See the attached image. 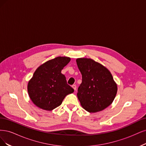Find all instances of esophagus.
<instances>
[{
	"label": "esophagus",
	"instance_id": "esophagus-1",
	"mask_svg": "<svg viewBox=\"0 0 146 146\" xmlns=\"http://www.w3.org/2000/svg\"><path fill=\"white\" fill-rule=\"evenodd\" d=\"M72 87L73 88V89H74V90H76V88H77V87H76V85H73V86H72Z\"/></svg>",
	"mask_w": 146,
	"mask_h": 146
}]
</instances>
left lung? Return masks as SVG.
I'll use <instances>...</instances> for the list:
<instances>
[{
  "label": "left lung",
  "instance_id": "1",
  "mask_svg": "<svg viewBox=\"0 0 146 146\" xmlns=\"http://www.w3.org/2000/svg\"><path fill=\"white\" fill-rule=\"evenodd\" d=\"M82 74L77 96L86 111L95 113L105 109L113 101L117 85L109 70L91 59H76Z\"/></svg>",
  "mask_w": 146,
  "mask_h": 146
}]
</instances>
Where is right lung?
I'll use <instances>...</instances> for the list:
<instances>
[{
    "mask_svg": "<svg viewBox=\"0 0 146 146\" xmlns=\"http://www.w3.org/2000/svg\"><path fill=\"white\" fill-rule=\"evenodd\" d=\"M70 61L68 57H57L41 65L28 84L31 100L42 109L52 110L62 104L74 89L67 83L63 68Z\"/></svg>",
    "mask_w": 146,
    "mask_h": 146,
    "instance_id": "add662e5",
    "label": "right lung"
}]
</instances>
